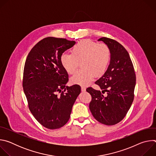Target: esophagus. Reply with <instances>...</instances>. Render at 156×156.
Here are the masks:
<instances>
[{
  "label": "esophagus",
  "instance_id": "obj_1",
  "mask_svg": "<svg viewBox=\"0 0 156 156\" xmlns=\"http://www.w3.org/2000/svg\"><path fill=\"white\" fill-rule=\"evenodd\" d=\"M81 91H82L83 92H84V91H86V87H85L84 86H82L81 87Z\"/></svg>",
  "mask_w": 156,
  "mask_h": 156
}]
</instances>
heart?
<instances>
[{
	"label": "heart",
	"mask_w": 156,
	"mask_h": 156,
	"mask_svg": "<svg viewBox=\"0 0 156 156\" xmlns=\"http://www.w3.org/2000/svg\"><path fill=\"white\" fill-rule=\"evenodd\" d=\"M110 50L105 44H98L84 39L78 42L72 48L71 54H62L60 63L69 74H73L78 66L81 68L72 76L71 82L75 84L86 86L94 78L102 75L110 59Z\"/></svg>",
	"instance_id": "heart-1"
}]
</instances>
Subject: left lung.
Here are the masks:
<instances>
[{
    "label": "left lung",
    "instance_id": "left-lung-1",
    "mask_svg": "<svg viewBox=\"0 0 156 156\" xmlns=\"http://www.w3.org/2000/svg\"><path fill=\"white\" fill-rule=\"evenodd\" d=\"M98 41L110 48V64L104 75L95 82L102 93L91 87L86 91L92 97L90 109L95 119L106 125H114L124 119L132 104L136 75L129 54L122 44L105 37ZM105 92L108 94L105 97L102 94Z\"/></svg>",
    "mask_w": 156,
    "mask_h": 156
}]
</instances>
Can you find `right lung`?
I'll return each instance as SVG.
<instances>
[{"mask_svg": "<svg viewBox=\"0 0 156 156\" xmlns=\"http://www.w3.org/2000/svg\"><path fill=\"white\" fill-rule=\"evenodd\" d=\"M75 43L64 38H44L32 48L25 62L23 87L29 109L37 121L48 129L60 128L67 123L81 93L78 84L65 86L69 75L60 60Z\"/></svg>", "mask_w": 156, "mask_h": 156, "instance_id": "add662e5", "label": "right lung"}]
</instances>
